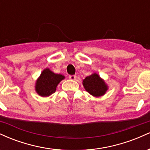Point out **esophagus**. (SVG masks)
I'll return each instance as SVG.
<instances>
[{
    "instance_id": "esophagus-1",
    "label": "esophagus",
    "mask_w": 150,
    "mask_h": 150,
    "mask_svg": "<svg viewBox=\"0 0 150 150\" xmlns=\"http://www.w3.org/2000/svg\"><path fill=\"white\" fill-rule=\"evenodd\" d=\"M69 78L72 80H75V79H76V75H69Z\"/></svg>"
}]
</instances>
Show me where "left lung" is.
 <instances>
[{"label": "left lung", "mask_w": 150, "mask_h": 150, "mask_svg": "<svg viewBox=\"0 0 150 150\" xmlns=\"http://www.w3.org/2000/svg\"><path fill=\"white\" fill-rule=\"evenodd\" d=\"M83 86L87 92L94 97L104 95L108 89L105 82L96 73L85 77L83 80Z\"/></svg>", "instance_id": "left-lung-1"}]
</instances>
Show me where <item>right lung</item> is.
<instances>
[{
	"mask_svg": "<svg viewBox=\"0 0 150 150\" xmlns=\"http://www.w3.org/2000/svg\"><path fill=\"white\" fill-rule=\"evenodd\" d=\"M65 77L55 74L48 68L44 70L36 83V91L42 97H48L56 92V87Z\"/></svg>",
	"mask_w": 150,
	"mask_h": 150,
	"instance_id": "obj_1",
	"label": "right lung"
}]
</instances>
